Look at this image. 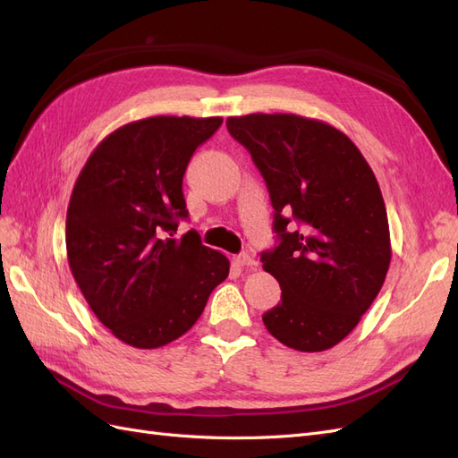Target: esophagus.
<instances>
[{"instance_id": "1", "label": "esophagus", "mask_w": 458, "mask_h": 458, "mask_svg": "<svg viewBox=\"0 0 458 458\" xmlns=\"http://www.w3.org/2000/svg\"><path fill=\"white\" fill-rule=\"evenodd\" d=\"M233 260H236L238 267H247V268H255L259 265L253 253H240Z\"/></svg>"}]
</instances>
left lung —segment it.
I'll use <instances>...</instances> for the list:
<instances>
[{
    "instance_id": "1",
    "label": "left lung",
    "mask_w": 458,
    "mask_h": 458,
    "mask_svg": "<svg viewBox=\"0 0 458 458\" xmlns=\"http://www.w3.org/2000/svg\"><path fill=\"white\" fill-rule=\"evenodd\" d=\"M251 153L274 207L278 245L260 255L282 287L263 315L280 344L326 351L380 293L391 260L386 203L370 165L342 130L292 113L226 121Z\"/></svg>"
}]
</instances>
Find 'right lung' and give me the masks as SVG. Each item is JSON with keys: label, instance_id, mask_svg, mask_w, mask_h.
I'll list each match as a JSON object with an SVG mask.
<instances>
[{"label": "right lung", "instance_id": "right-lung-1", "mask_svg": "<svg viewBox=\"0 0 458 458\" xmlns=\"http://www.w3.org/2000/svg\"><path fill=\"white\" fill-rule=\"evenodd\" d=\"M220 116H149L116 128L91 151L67 211L72 276L99 322L123 344L155 349L198 322L230 260L188 218L182 178Z\"/></svg>", "mask_w": 458, "mask_h": 458}]
</instances>
